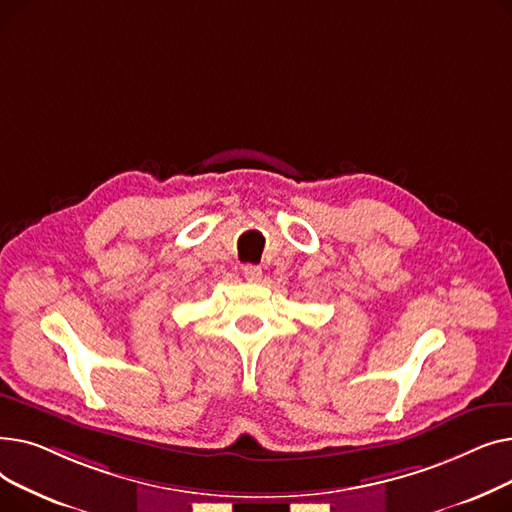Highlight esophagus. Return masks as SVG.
<instances>
[{
  "label": "esophagus",
  "instance_id": "1",
  "mask_svg": "<svg viewBox=\"0 0 512 512\" xmlns=\"http://www.w3.org/2000/svg\"><path fill=\"white\" fill-rule=\"evenodd\" d=\"M242 276H245L247 282H259L261 280V267L249 263V265L242 267Z\"/></svg>",
  "mask_w": 512,
  "mask_h": 512
}]
</instances>
